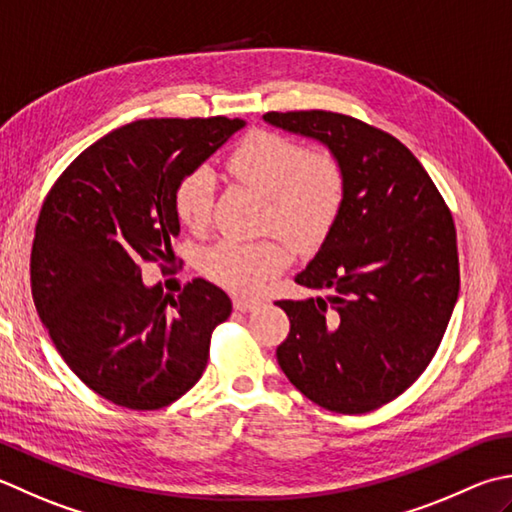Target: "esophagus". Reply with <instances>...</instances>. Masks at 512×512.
Returning a JSON list of instances; mask_svg holds the SVG:
<instances>
[{"label":"esophagus","instance_id":"obj_1","mask_svg":"<svg viewBox=\"0 0 512 512\" xmlns=\"http://www.w3.org/2000/svg\"><path fill=\"white\" fill-rule=\"evenodd\" d=\"M259 304V299H246V297H235L233 299V306L237 308V310H242V313H248V310H255Z\"/></svg>","mask_w":512,"mask_h":512}]
</instances>
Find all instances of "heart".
I'll list each match as a JSON object with an SVG mask.
<instances>
[{
	"instance_id": "1",
	"label": "heart",
	"mask_w": 512,
	"mask_h": 512,
	"mask_svg": "<svg viewBox=\"0 0 512 512\" xmlns=\"http://www.w3.org/2000/svg\"><path fill=\"white\" fill-rule=\"evenodd\" d=\"M230 175L268 197L266 228L277 230L295 248H315L333 230L346 199V173L328 150H308L277 133L248 135L228 157ZM215 182L208 170H195L175 190L179 222L204 230L213 206ZM286 248L277 237L262 242L224 239L204 257L206 275L233 293L250 295L268 277L284 270Z\"/></svg>"
}]
</instances>
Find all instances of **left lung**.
<instances>
[{
	"mask_svg": "<svg viewBox=\"0 0 512 512\" xmlns=\"http://www.w3.org/2000/svg\"><path fill=\"white\" fill-rule=\"evenodd\" d=\"M264 119L319 139L346 173L342 213L295 277L326 297L277 302L290 319L277 362L317 406L370 413L413 386L442 344L459 295L453 215L386 130L330 110H270Z\"/></svg>",
	"mask_w": 512,
	"mask_h": 512,
	"instance_id": "8db88e82",
	"label": "left lung"
}]
</instances>
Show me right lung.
Masks as SVG:
<instances>
[{
  "instance_id": "1",
  "label": "right lung",
  "mask_w": 512,
  "mask_h": 512,
  "mask_svg": "<svg viewBox=\"0 0 512 512\" xmlns=\"http://www.w3.org/2000/svg\"><path fill=\"white\" fill-rule=\"evenodd\" d=\"M242 119H139L97 139L57 177L30 250L33 302L57 353L117 406L159 410L193 388L210 335L230 317L222 288L177 297L142 282L179 235L175 190Z\"/></svg>"
}]
</instances>
